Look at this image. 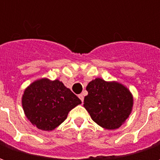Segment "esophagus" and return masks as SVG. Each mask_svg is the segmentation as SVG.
Returning <instances> with one entry per match:
<instances>
[{"label": "esophagus", "mask_w": 160, "mask_h": 160, "mask_svg": "<svg viewBox=\"0 0 160 160\" xmlns=\"http://www.w3.org/2000/svg\"><path fill=\"white\" fill-rule=\"evenodd\" d=\"M79 98H80V99L81 100V102H83V101H84V95H83V94H80V95H79Z\"/></svg>", "instance_id": "esophagus-1"}]
</instances>
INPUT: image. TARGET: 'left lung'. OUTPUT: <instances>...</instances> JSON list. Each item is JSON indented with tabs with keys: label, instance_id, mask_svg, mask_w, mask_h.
<instances>
[{
	"label": "left lung",
	"instance_id": "obj_1",
	"mask_svg": "<svg viewBox=\"0 0 160 160\" xmlns=\"http://www.w3.org/2000/svg\"><path fill=\"white\" fill-rule=\"evenodd\" d=\"M84 107L92 119L105 129L120 128L131 114L134 98L130 91L117 81L96 78L87 87Z\"/></svg>",
	"mask_w": 160,
	"mask_h": 160
}]
</instances>
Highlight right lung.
<instances>
[{
    "label": "right lung",
    "mask_w": 160,
    "mask_h": 160,
    "mask_svg": "<svg viewBox=\"0 0 160 160\" xmlns=\"http://www.w3.org/2000/svg\"><path fill=\"white\" fill-rule=\"evenodd\" d=\"M81 100L62 81L42 78L26 87L22 107L27 119L38 129L54 130Z\"/></svg>",
    "instance_id": "add662e5"
}]
</instances>
